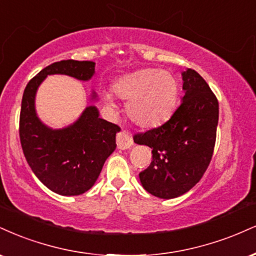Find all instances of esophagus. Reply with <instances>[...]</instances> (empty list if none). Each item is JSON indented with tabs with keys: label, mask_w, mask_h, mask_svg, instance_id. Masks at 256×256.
<instances>
[{
	"label": "esophagus",
	"mask_w": 256,
	"mask_h": 256,
	"mask_svg": "<svg viewBox=\"0 0 256 256\" xmlns=\"http://www.w3.org/2000/svg\"><path fill=\"white\" fill-rule=\"evenodd\" d=\"M132 144H134V140H132V138L128 136V134H125V132H119V134H116V146H118L119 149H128V148L132 146Z\"/></svg>",
	"instance_id": "34e87169"
}]
</instances>
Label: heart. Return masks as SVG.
<instances>
[{"label": "heart", "mask_w": 256, "mask_h": 256, "mask_svg": "<svg viewBox=\"0 0 256 256\" xmlns=\"http://www.w3.org/2000/svg\"><path fill=\"white\" fill-rule=\"evenodd\" d=\"M116 95L128 101L126 114L140 128H156L172 116L176 106L178 81L169 72L154 68L137 70L122 78L113 87ZM112 104V96L106 95Z\"/></svg>", "instance_id": "obj_1"}]
</instances>
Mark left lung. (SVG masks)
I'll return each instance as SVG.
<instances>
[{"mask_svg": "<svg viewBox=\"0 0 256 256\" xmlns=\"http://www.w3.org/2000/svg\"><path fill=\"white\" fill-rule=\"evenodd\" d=\"M182 102L168 122L134 136L152 148L150 166L140 173L150 194L176 198L196 186L210 164L216 143L218 100L196 70L182 72Z\"/></svg>", "mask_w": 256, "mask_h": 256, "instance_id": "obj_1", "label": "left lung"}]
</instances>
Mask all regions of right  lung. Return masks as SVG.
Wrapping results in <instances>:
<instances>
[{
  "label": "right lung",
  "instance_id": "obj_1",
  "mask_svg": "<svg viewBox=\"0 0 256 256\" xmlns=\"http://www.w3.org/2000/svg\"><path fill=\"white\" fill-rule=\"evenodd\" d=\"M94 72V62H56L36 74L24 88L19 124L24 155L36 176L57 194L78 196L93 187L104 161L116 150L120 128L98 118L96 107L89 106L72 125L52 130L36 116V89L48 75L62 74L88 81Z\"/></svg>",
  "mask_w": 256,
  "mask_h": 256
}]
</instances>
